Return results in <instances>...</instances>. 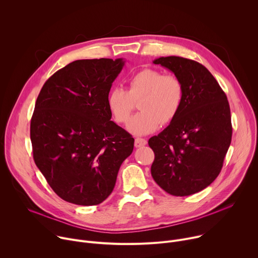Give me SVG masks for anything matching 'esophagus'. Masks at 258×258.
<instances>
[{"label": "esophagus", "mask_w": 258, "mask_h": 258, "mask_svg": "<svg viewBox=\"0 0 258 258\" xmlns=\"http://www.w3.org/2000/svg\"><path fill=\"white\" fill-rule=\"evenodd\" d=\"M145 145H147V140L142 139V138H137L135 140V147H136V148H140V147H143Z\"/></svg>", "instance_id": "esophagus-1"}]
</instances>
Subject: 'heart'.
I'll return each mask as SVG.
<instances>
[{
	"mask_svg": "<svg viewBox=\"0 0 258 258\" xmlns=\"http://www.w3.org/2000/svg\"><path fill=\"white\" fill-rule=\"evenodd\" d=\"M183 86L173 75H162L155 69H143L127 83V90L115 88L107 96L110 113L118 123H126L135 102L139 101L141 112L128 123V131L135 135H148L160 124L171 122L182 104Z\"/></svg>",
	"mask_w": 258,
	"mask_h": 258,
	"instance_id": "heart-1",
	"label": "heart"
}]
</instances>
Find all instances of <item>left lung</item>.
Here are the masks:
<instances>
[{"label": "left lung", "instance_id": "obj_1", "mask_svg": "<svg viewBox=\"0 0 258 258\" xmlns=\"http://www.w3.org/2000/svg\"><path fill=\"white\" fill-rule=\"evenodd\" d=\"M169 69L183 86L175 118L149 139L155 158L151 174L173 196L202 191L217 177L232 141L231 110L225 92L202 64L168 56L153 61Z\"/></svg>", "mask_w": 258, "mask_h": 258}]
</instances>
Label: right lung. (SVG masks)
Returning <instances> with one entry per match:
<instances>
[{
  "label": "right lung",
  "mask_w": 258,
  "mask_h": 258,
  "mask_svg": "<svg viewBox=\"0 0 258 258\" xmlns=\"http://www.w3.org/2000/svg\"><path fill=\"white\" fill-rule=\"evenodd\" d=\"M124 60L69 63L45 83L30 121L34 162L53 191L77 205L102 203L114 189L134 138L111 119L107 96Z\"/></svg>",
  "instance_id": "right-lung-1"
}]
</instances>
